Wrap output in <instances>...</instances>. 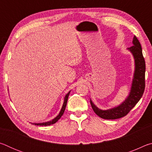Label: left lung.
I'll return each instance as SVG.
<instances>
[{"label":"left lung","instance_id":"left-lung-1","mask_svg":"<svg viewBox=\"0 0 152 152\" xmlns=\"http://www.w3.org/2000/svg\"><path fill=\"white\" fill-rule=\"evenodd\" d=\"M133 46L127 48L134 59L135 69L132 79V86L128 96L121 103L111 109L102 110L98 108L91 99V104L94 113L102 119H117L125 116L132 110L143 96L145 90V63L142 49L137 38L134 36Z\"/></svg>","mask_w":152,"mask_h":152}]
</instances>
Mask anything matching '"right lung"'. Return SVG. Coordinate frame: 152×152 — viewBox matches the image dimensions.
Here are the masks:
<instances>
[{"instance_id":"obj_1","label":"right lung","mask_w":152,"mask_h":152,"mask_svg":"<svg viewBox=\"0 0 152 152\" xmlns=\"http://www.w3.org/2000/svg\"><path fill=\"white\" fill-rule=\"evenodd\" d=\"M70 91H69L68 93L66 94V96H65V97H64V99L63 105H62V107H61V109L60 110V113H59V114L55 118H53L52 120L49 121H47V122H43V123H31L32 124L35 125H40V126H47V125H50L54 124V123H56V122H57L60 119L61 117L62 116L63 114H64V110H65V109H66L67 101H68V99L69 94H70Z\"/></svg>"}]
</instances>
